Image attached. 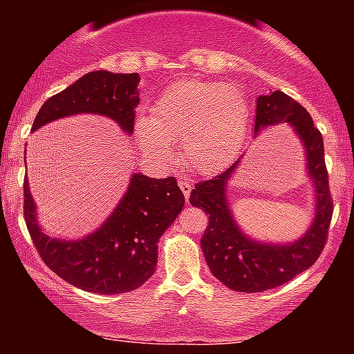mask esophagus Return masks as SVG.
Returning <instances> with one entry per match:
<instances>
[{
    "label": "esophagus",
    "instance_id": "1",
    "mask_svg": "<svg viewBox=\"0 0 354 354\" xmlns=\"http://www.w3.org/2000/svg\"><path fill=\"white\" fill-rule=\"evenodd\" d=\"M178 185H180V189L183 191V194H185V198L186 200H188L189 198V193H191V188H193V186H191V183L189 181H186V180H178Z\"/></svg>",
    "mask_w": 354,
    "mask_h": 354
}]
</instances>
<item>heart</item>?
I'll use <instances>...</instances> for the list:
<instances>
[{
	"label": "heart",
	"instance_id": "b5f03b06",
	"mask_svg": "<svg viewBox=\"0 0 354 354\" xmlns=\"http://www.w3.org/2000/svg\"><path fill=\"white\" fill-rule=\"evenodd\" d=\"M250 109L245 93L218 81L183 80L161 93L151 118H140V141L161 160L171 154L169 140H180L191 168L211 173L225 166L245 140Z\"/></svg>",
	"mask_w": 354,
	"mask_h": 354
}]
</instances>
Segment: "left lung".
<instances>
[{
	"mask_svg": "<svg viewBox=\"0 0 354 354\" xmlns=\"http://www.w3.org/2000/svg\"><path fill=\"white\" fill-rule=\"evenodd\" d=\"M290 123L306 148L308 171L316 186V216L299 241L286 246L261 245L248 239L231 218L225 186L236 161L211 180L194 185L189 203L208 214L201 250L209 271L226 288L239 293H261L291 281L316 263L328 241L333 198L324 163V145L310 113L283 91L261 95L256 103L254 133L261 128Z\"/></svg>",
	"mask_w": 354,
	"mask_h": 354,
	"instance_id": "8db88e82",
	"label": "left lung"
}]
</instances>
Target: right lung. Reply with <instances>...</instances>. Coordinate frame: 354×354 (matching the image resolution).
<instances>
[{"label":"right lung","instance_id":"obj_1","mask_svg":"<svg viewBox=\"0 0 354 354\" xmlns=\"http://www.w3.org/2000/svg\"><path fill=\"white\" fill-rule=\"evenodd\" d=\"M138 86V73H88L44 101L31 129L76 113H98L113 118L126 133H133L140 103ZM23 193L24 221L44 265L73 286L100 295L128 293L151 278L160 236L185 206L176 178L154 180L136 173L124 198L96 233L80 241H59L48 238L36 223L28 178Z\"/></svg>","mask_w":354,"mask_h":354}]
</instances>
